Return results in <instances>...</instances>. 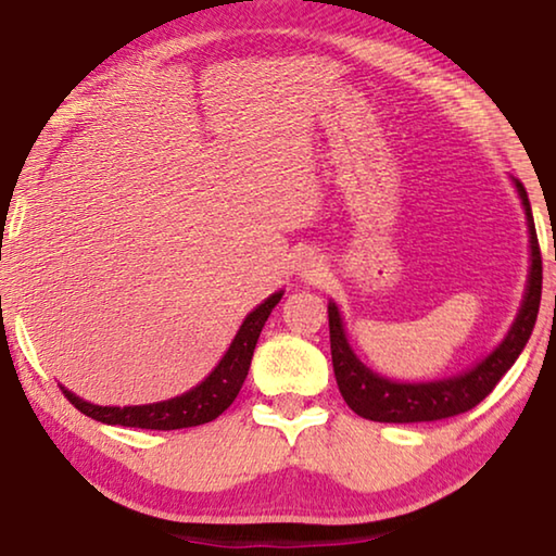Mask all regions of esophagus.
Listing matches in <instances>:
<instances>
[{"label": "esophagus", "mask_w": 556, "mask_h": 556, "mask_svg": "<svg viewBox=\"0 0 556 556\" xmlns=\"http://www.w3.org/2000/svg\"><path fill=\"white\" fill-rule=\"evenodd\" d=\"M299 271H301V277L316 279V277H321V265H318L316 257H312V255H301L299 257Z\"/></svg>", "instance_id": "34e87169"}]
</instances>
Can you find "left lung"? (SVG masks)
I'll list each match as a JSON object with an SVG mask.
<instances>
[{
  "label": "left lung",
  "instance_id": "8db88e82",
  "mask_svg": "<svg viewBox=\"0 0 556 556\" xmlns=\"http://www.w3.org/2000/svg\"><path fill=\"white\" fill-rule=\"evenodd\" d=\"M515 188L525 205L527 230H530V275H527V289L520 312H517V318L503 338V343L470 370L434 382H394L382 378V375L372 372L357 361V355L345 338L341 312H338L333 301H328V328H331L336 382L345 404L355 414L370 421H390V425L456 417V414H464L473 409L478 402H483L493 392L495 384L501 382L503 375L513 368V363L520 357L522 348L530 341L542 299V255L530 199H527L525 186L517 178Z\"/></svg>",
  "mask_w": 556,
  "mask_h": 556
}]
</instances>
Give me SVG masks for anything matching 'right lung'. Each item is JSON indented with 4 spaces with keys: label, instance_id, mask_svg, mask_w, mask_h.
<instances>
[{
    "label": "right lung",
    "instance_id": "add662e5",
    "mask_svg": "<svg viewBox=\"0 0 556 556\" xmlns=\"http://www.w3.org/2000/svg\"><path fill=\"white\" fill-rule=\"evenodd\" d=\"M285 291H277L269 299L250 312L244 318L240 331L235 333L232 343L215 370L193 390L184 392L181 397L154 402V404H139V407H100V404H90L86 400L75 397L71 390H63L65 397L75 409H80L86 417H92L102 425H119V427H137V429H186L199 427L205 421H213L215 417L230 407L232 400L238 397L244 378H248L252 353H255L257 338L262 333V326L271 314V308L279 304Z\"/></svg>",
    "mask_w": 556,
    "mask_h": 556
}]
</instances>
